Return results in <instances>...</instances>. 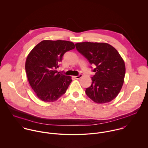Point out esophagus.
Wrapping results in <instances>:
<instances>
[{
    "instance_id": "34e87169",
    "label": "esophagus",
    "mask_w": 148,
    "mask_h": 148,
    "mask_svg": "<svg viewBox=\"0 0 148 148\" xmlns=\"http://www.w3.org/2000/svg\"><path fill=\"white\" fill-rule=\"evenodd\" d=\"M83 76V75L82 74H79L78 76H74L76 79H80Z\"/></svg>"
}]
</instances>
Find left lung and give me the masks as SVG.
Wrapping results in <instances>:
<instances>
[{
  "label": "left lung",
  "instance_id": "8db88e82",
  "mask_svg": "<svg viewBox=\"0 0 148 148\" xmlns=\"http://www.w3.org/2000/svg\"><path fill=\"white\" fill-rule=\"evenodd\" d=\"M79 53L95 65L92 71V84L85 90L94 102L109 103L119 93L125 75V63L118 51L105 42H78L75 44ZM92 68V66H91Z\"/></svg>",
  "mask_w": 148,
  "mask_h": 148
}]
</instances>
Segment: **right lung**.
Here are the masks:
<instances>
[{"mask_svg": "<svg viewBox=\"0 0 148 148\" xmlns=\"http://www.w3.org/2000/svg\"><path fill=\"white\" fill-rule=\"evenodd\" d=\"M75 48V44L69 41L43 40L28 55L25 66L28 80L41 100L53 102L65 93L71 77L56 69L64 53Z\"/></svg>", "mask_w": 148, "mask_h": 148, "instance_id": "1", "label": "right lung"}]
</instances>
